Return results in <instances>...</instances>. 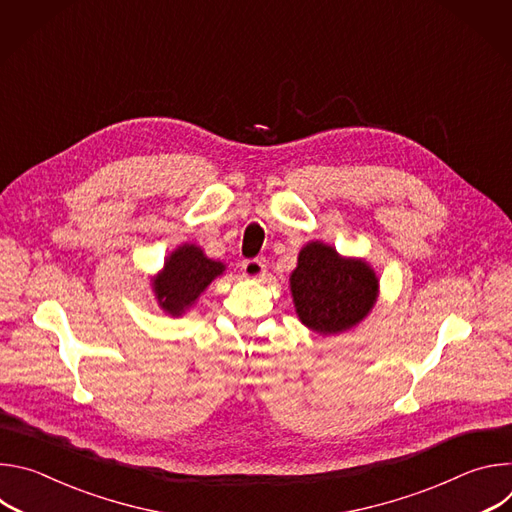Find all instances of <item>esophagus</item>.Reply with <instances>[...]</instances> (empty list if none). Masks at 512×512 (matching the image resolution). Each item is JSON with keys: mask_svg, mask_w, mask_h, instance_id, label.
<instances>
[{"mask_svg": "<svg viewBox=\"0 0 512 512\" xmlns=\"http://www.w3.org/2000/svg\"><path fill=\"white\" fill-rule=\"evenodd\" d=\"M243 273L251 279H259L265 275V263L261 259H245L243 261Z\"/></svg>", "mask_w": 512, "mask_h": 512, "instance_id": "obj_1", "label": "esophagus"}]
</instances>
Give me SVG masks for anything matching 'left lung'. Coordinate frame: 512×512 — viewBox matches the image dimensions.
<instances>
[{
    "instance_id": "8db88e82",
    "label": "left lung",
    "mask_w": 512,
    "mask_h": 512,
    "mask_svg": "<svg viewBox=\"0 0 512 512\" xmlns=\"http://www.w3.org/2000/svg\"><path fill=\"white\" fill-rule=\"evenodd\" d=\"M289 283L300 320L320 334H336L360 322L373 308L379 287L367 263L342 259L318 241L302 249Z\"/></svg>"
}]
</instances>
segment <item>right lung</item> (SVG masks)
<instances>
[{
    "mask_svg": "<svg viewBox=\"0 0 512 512\" xmlns=\"http://www.w3.org/2000/svg\"><path fill=\"white\" fill-rule=\"evenodd\" d=\"M225 271V265L206 259L194 245H184L170 255L164 273L154 281L160 306L178 316L200 296V291Z\"/></svg>",
    "mask_w": 512,
    "mask_h": 512,
    "instance_id": "obj_1",
    "label": "right lung"
}]
</instances>
